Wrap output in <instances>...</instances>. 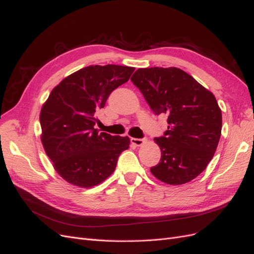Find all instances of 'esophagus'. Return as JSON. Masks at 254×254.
<instances>
[{"instance_id": "34e87169", "label": "esophagus", "mask_w": 254, "mask_h": 254, "mask_svg": "<svg viewBox=\"0 0 254 254\" xmlns=\"http://www.w3.org/2000/svg\"><path fill=\"white\" fill-rule=\"evenodd\" d=\"M145 139L144 138H130V142L134 143L135 145H141L142 143H144Z\"/></svg>"}]
</instances>
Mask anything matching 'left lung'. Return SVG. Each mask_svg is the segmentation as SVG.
<instances>
[{
    "instance_id": "obj_1",
    "label": "left lung",
    "mask_w": 254,
    "mask_h": 254,
    "mask_svg": "<svg viewBox=\"0 0 254 254\" xmlns=\"http://www.w3.org/2000/svg\"><path fill=\"white\" fill-rule=\"evenodd\" d=\"M155 115H168V129L154 140L161 150L152 174L183 185L207 168L222 132V111L214 95L176 67L139 68L130 78Z\"/></svg>"
}]
</instances>
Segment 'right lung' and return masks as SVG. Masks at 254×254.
<instances>
[{"label":"right lung","instance_id":"obj_1","mask_svg":"<svg viewBox=\"0 0 254 254\" xmlns=\"http://www.w3.org/2000/svg\"><path fill=\"white\" fill-rule=\"evenodd\" d=\"M134 67L91 65L63 79L40 114L42 143L59 175L82 188L99 185L128 149V137L97 130L96 112L111 93L126 83Z\"/></svg>","mask_w":254,"mask_h":254}]
</instances>
